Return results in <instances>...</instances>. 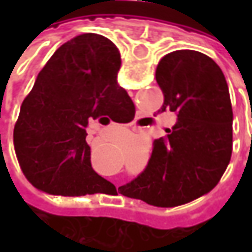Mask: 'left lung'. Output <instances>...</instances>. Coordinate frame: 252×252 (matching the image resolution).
Masks as SVG:
<instances>
[{
	"label": "left lung",
	"instance_id": "obj_1",
	"mask_svg": "<svg viewBox=\"0 0 252 252\" xmlns=\"http://www.w3.org/2000/svg\"><path fill=\"white\" fill-rule=\"evenodd\" d=\"M164 94L158 112L171 111L177 123L154 141L150 160L121 193L158 208H174L216 187L231 157L233 109L224 74L209 56L177 50L156 70Z\"/></svg>",
	"mask_w": 252,
	"mask_h": 252
}]
</instances>
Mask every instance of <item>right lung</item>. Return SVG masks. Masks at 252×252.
Wrapping results in <instances>:
<instances>
[{"label":"right lung","mask_w":252,"mask_h":252,"mask_svg":"<svg viewBox=\"0 0 252 252\" xmlns=\"http://www.w3.org/2000/svg\"><path fill=\"white\" fill-rule=\"evenodd\" d=\"M121 64L109 39L84 33L42 68L14 129L16 157L34 188L62 196L99 192L105 179L91 167L85 129L92 119L108 125L134 118V103L116 81Z\"/></svg>","instance_id":"1"}]
</instances>
